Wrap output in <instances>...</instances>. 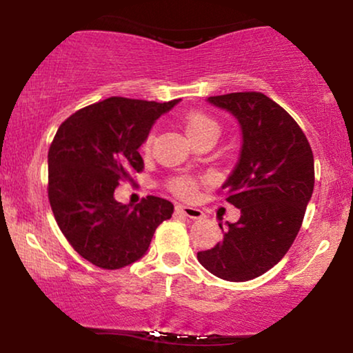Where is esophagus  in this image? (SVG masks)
Masks as SVG:
<instances>
[{
    "mask_svg": "<svg viewBox=\"0 0 353 353\" xmlns=\"http://www.w3.org/2000/svg\"><path fill=\"white\" fill-rule=\"evenodd\" d=\"M176 212L191 220H201L202 216H204V214H202L199 209H196V207H191V205H176Z\"/></svg>",
    "mask_w": 353,
    "mask_h": 353,
    "instance_id": "obj_1",
    "label": "esophagus"
}]
</instances>
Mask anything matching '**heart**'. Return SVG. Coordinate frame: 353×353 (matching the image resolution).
<instances>
[{
	"mask_svg": "<svg viewBox=\"0 0 353 353\" xmlns=\"http://www.w3.org/2000/svg\"><path fill=\"white\" fill-rule=\"evenodd\" d=\"M183 127H185V132L190 138V141H196V139L205 138V137H212V138H219L220 133V127L219 123L215 122L210 115H207L204 112H199V110H192V112H188L185 117H183ZM154 139V134L149 133L148 138L144 139L143 143V149L144 151H149ZM168 188H170L172 192L181 196V197H190L194 194L197 183L196 180H192L190 176H176L172 178L168 181Z\"/></svg>",
	"mask_w": 353,
	"mask_h": 353,
	"instance_id": "obj_1",
	"label": "heart"
}]
</instances>
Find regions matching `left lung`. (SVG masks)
Returning <instances> with one entry per match:
<instances>
[{"instance_id":"8db88e82","label":"left lung","mask_w":353,"mask_h":353,"mask_svg":"<svg viewBox=\"0 0 353 353\" xmlns=\"http://www.w3.org/2000/svg\"><path fill=\"white\" fill-rule=\"evenodd\" d=\"M207 101L239 122L243 146L221 190L241 216L226 221L221 243L197 252V260L226 281H249L274 267L301 230L315 185L312 148L296 120L268 96L248 91Z\"/></svg>"}]
</instances>
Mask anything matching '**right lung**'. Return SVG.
Here are the masks:
<instances>
[{
  "instance_id": "1",
  "label": "right lung",
  "mask_w": 353,
  "mask_h": 353,
  "mask_svg": "<svg viewBox=\"0 0 353 353\" xmlns=\"http://www.w3.org/2000/svg\"><path fill=\"white\" fill-rule=\"evenodd\" d=\"M178 103L114 96L77 110L57 130L48 152V197L62 234L96 267L137 262L172 216L170 201L148 196L132 207L115 201L114 191L143 170L139 146Z\"/></svg>"
}]
</instances>
